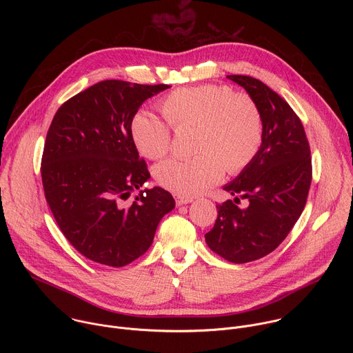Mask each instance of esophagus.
Here are the masks:
<instances>
[{
    "label": "esophagus",
    "instance_id": "34e87169",
    "mask_svg": "<svg viewBox=\"0 0 353 353\" xmlns=\"http://www.w3.org/2000/svg\"><path fill=\"white\" fill-rule=\"evenodd\" d=\"M174 199H176V204L179 207L180 205H187V204H190V203H192V201H194L191 196H183V195H176Z\"/></svg>",
    "mask_w": 353,
    "mask_h": 353
}]
</instances>
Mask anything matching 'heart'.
I'll use <instances>...</instances> for the list:
<instances>
[{
    "label": "heart",
    "mask_w": 353,
    "mask_h": 353,
    "mask_svg": "<svg viewBox=\"0 0 353 353\" xmlns=\"http://www.w3.org/2000/svg\"><path fill=\"white\" fill-rule=\"evenodd\" d=\"M168 123L177 131L195 130L192 159H169L155 169L166 190L194 196L229 173H239L257 157L264 134L263 113L256 100L225 85L180 88L161 102ZM146 110L132 116L131 139L148 159H162L172 149V130Z\"/></svg>",
    "instance_id": "obj_1"
}]
</instances>
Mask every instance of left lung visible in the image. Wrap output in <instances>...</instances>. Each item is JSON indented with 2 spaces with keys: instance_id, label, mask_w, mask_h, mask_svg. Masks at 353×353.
<instances>
[{
  "instance_id": "8db88e82",
  "label": "left lung",
  "mask_w": 353,
  "mask_h": 353,
  "mask_svg": "<svg viewBox=\"0 0 353 353\" xmlns=\"http://www.w3.org/2000/svg\"><path fill=\"white\" fill-rule=\"evenodd\" d=\"M228 78L257 102L264 134L254 161L223 187L234 199L216 205L218 218L205 241L225 260L244 264L270 254L300 218L312 183V158L303 124L276 92L253 77ZM240 199H248L245 209L236 205Z\"/></svg>"
}]
</instances>
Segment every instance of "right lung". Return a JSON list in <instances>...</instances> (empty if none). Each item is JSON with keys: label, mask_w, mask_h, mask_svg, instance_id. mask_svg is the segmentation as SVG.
Wrapping results in <instances>:
<instances>
[{"label": "right lung", "mask_w": 353, "mask_h": 353, "mask_svg": "<svg viewBox=\"0 0 353 353\" xmlns=\"http://www.w3.org/2000/svg\"><path fill=\"white\" fill-rule=\"evenodd\" d=\"M168 88L97 82L67 100L48 128L41 158L46 201L67 240L94 263L119 268L141 257L176 205L161 187L141 188L150 174L130 134L145 100ZM135 189L140 192L125 206Z\"/></svg>", "instance_id": "obj_1"}]
</instances>
